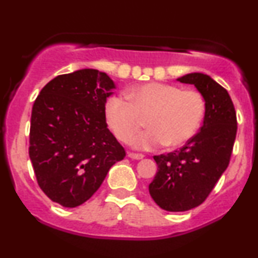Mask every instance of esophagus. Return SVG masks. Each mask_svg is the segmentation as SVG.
<instances>
[{"label":"esophagus","instance_id":"1","mask_svg":"<svg viewBox=\"0 0 258 258\" xmlns=\"http://www.w3.org/2000/svg\"><path fill=\"white\" fill-rule=\"evenodd\" d=\"M128 158L136 159V160H141V159L144 158V155H143V154H139V153H131V152H130L128 153Z\"/></svg>","mask_w":258,"mask_h":258}]
</instances>
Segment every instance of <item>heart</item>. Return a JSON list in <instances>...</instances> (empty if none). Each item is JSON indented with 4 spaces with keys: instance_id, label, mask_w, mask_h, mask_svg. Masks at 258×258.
Returning <instances> with one entry per match:
<instances>
[{
    "instance_id": "heart-1",
    "label": "heart",
    "mask_w": 258,
    "mask_h": 258,
    "mask_svg": "<svg viewBox=\"0 0 258 258\" xmlns=\"http://www.w3.org/2000/svg\"><path fill=\"white\" fill-rule=\"evenodd\" d=\"M126 100L112 97L105 105V120L115 137L130 143L143 128L133 144L149 149L164 144L178 148L197 133L205 114V98L197 90L164 82H150L126 92Z\"/></svg>"
}]
</instances>
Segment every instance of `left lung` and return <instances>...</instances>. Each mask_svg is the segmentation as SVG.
Masks as SVG:
<instances>
[{
	"mask_svg": "<svg viewBox=\"0 0 258 258\" xmlns=\"http://www.w3.org/2000/svg\"><path fill=\"white\" fill-rule=\"evenodd\" d=\"M194 85L205 98L200 131L172 153L155 155L158 172L149 193L162 210L182 212L201 205L229 165L236 136V112L226 88L209 75L193 73L178 79Z\"/></svg>",
	"mask_w": 258,
	"mask_h": 258,
	"instance_id": "obj_1",
	"label": "left lung"
}]
</instances>
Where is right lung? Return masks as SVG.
I'll list each match as a JSON object with an SVG mask.
<instances>
[{"label":"right lung","instance_id":"1","mask_svg":"<svg viewBox=\"0 0 258 258\" xmlns=\"http://www.w3.org/2000/svg\"><path fill=\"white\" fill-rule=\"evenodd\" d=\"M114 88L105 73L81 69L53 79L35 100L29 156L40 188L59 205L87 201L126 156L105 121Z\"/></svg>","mask_w":258,"mask_h":258}]
</instances>
